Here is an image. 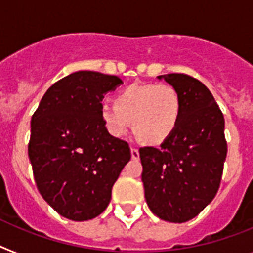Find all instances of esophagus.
Wrapping results in <instances>:
<instances>
[{
	"label": "esophagus",
	"mask_w": 253,
	"mask_h": 253,
	"mask_svg": "<svg viewBox=\"0 0 253 253\" xmlns=\"http://www.w3.org/2000/svg\"><path fill=\"white\" fill-rule=\"evenodd\" d=\"M131 157H132V159H139L140 153L137 148H131Z\"/></svg>",
	"instance_id": "esophagus-1"
}]
</instances>
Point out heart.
<instances>
[{
	"label": "heart",
	"instance_id": "heart-1",
	"mask_svg": "<svg viewBox=\"0 0 253 253\" xmlns=\"http://www.w3.org/2000/svg\"><path fill=\"white\" fill-rule=\"evenodd\" d=\"M181 99L169 84H131L116 96V104L104 103L100 117L112 136L126 135L133 123V132L146 144L163 143L179 125Z\"/></svg>",
	"mask_w": 253,
	"mask_h": 253
}]
</instances>
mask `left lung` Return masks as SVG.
<instances>
[{
	"label": "left lung",
	"mask_w": 253,
	"mask_h": 253,
	"mask_svg": "<svg viewBox=\"0 0 253 253\" xmlns=\"http://www.w3.org/2000/svg\"><path fill=\"white\" fill-rule=\"evenodd\" d=\"M181 99V116L159 148H140L146 203L161 220H192L215 198L226 159L225 121L215 97L198 80L181 73L158 76Z\"/></svg>",
	"instance_id": "1"
}]
</instances>
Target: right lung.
Here are the masks:
<instances>
[{
  "label": "right lung",
  "mask_w": 253,
  "mask_h": 253,
  "mask_svg": "<svg viewBox=\"0 0 253 253\" xmlns=\"http://www.w3.org/2000/svg\"><path fill=\"white\" fill-rule=\"evenodd\" d=\"M117 76L80 71L46 91L32 116L28 156L38 192L63 217L86 221L107 209L112 188L131 159L126 141L112 136L100 117Z\"/></svg>",
  "instance_id": "add662e5"
}]
</instances>
